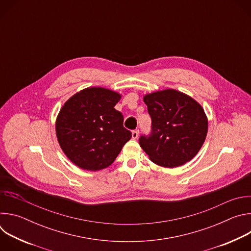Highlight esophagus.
<instances>
[{
    "label": "esophagus",
    "instance_id": "1",
    "mask_svg": "<svg viewBox=\"0 0 251 251\" xmlns=\"http://www.w3.org/2000/svg\"><path fill=\"white\" fill-rule=\"evenodd\" d=\"M139 136V130H134L132 131V138L133 139H137Z\"/></svg>",
    "mask_w": 251,
    "mask_h": 251
}]
</instances>
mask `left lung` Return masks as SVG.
I'll return each mask as SVG.
<instances>
[{"instance_id": "obj_1", "label": "left lung", "mask_w": 251, "mask_h": 251, "mask_svg": "<svg viewBox=\"0 0 251 251\" xmlns=\"http://www.w3.org/2000/svg\"><path fill=\"white\" fill-rule=\"evenodd\" d=\"M152 119L150 135L139 138L141 148L155 164L175 168L191 161L207 133L202 107L189 95L166 89L144 96Z\"/></svg>"}]
</instances>
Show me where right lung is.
Instances as JSON below:
<instances>
[{
	"instance_id": "add662e5",
	"label": "right lung",
	"mask_w": 251,
	"mask_h": 251,
	"mask_svg": "<svg viewBox=\"0 0 251 251\" xmlns=\"http://www.w3.org/2000/svg\"><path fill=\"white\" fill-rule=\"evenodd\" d=\"M121 95L102 87L85 88L61 107L55 123L60 148L79 168L99 171L110 166L132 133L114 106Z\"/></svg>"
}]
</instances>
